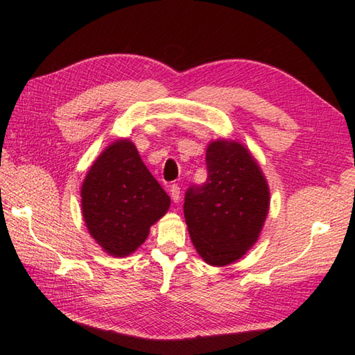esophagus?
<instances>
[{
    "label": "esophagus",
    "mask_w": 355,
    "mask_h": 355,
    "mask_svg": "<svg viewBox=\"0 0 355 355\" xmlns=\"http://www.w3.org/2000/svg\"><path fill=\"white\" fill-rule=\"evenodd\" d=\"M169 194H171L173 202L178 203V200H180V186L178 184H172L171 188H169Z\"/></svg>",
    "instance_id": "34e87169"
}]
</instances>
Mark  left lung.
Here are the masks:
<instances>
[{
    "label": "left lung",
    "mask_w": 355,
    "mask_h": 355,
    "mask_svg": "<svg viewBox=\"0 0 355 355\" xmlns=\"http://www.w3.org/2000/svg\"><path fill=\"white\" fill-rule=\"evenodd\" d=\"M206 169V182L186 191L184 218L198 254L211 266H227L259 237L270 192L259 166L236 141L211 143Z\"/></svg>",
    "instance_id": "left-lung-1"
}]
</instances>
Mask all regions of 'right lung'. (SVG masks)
Masks as SVG:
<instances>
[{"label":"right lung","instance_id":"obj_1","mask_svg":"<svg viewBox=\"0 0 355 355\" xmlns=\"http://www.w3.org/2000/svg\"><path fill=\"white\" fill-rule=\"evenodd\" d=\"M80 196L89 234L114 257L133 253L171 205L127 139L116 141L101 153L83 180Z\"/></svg>","mask_w":355,"mask_h":355}]
</instances>
